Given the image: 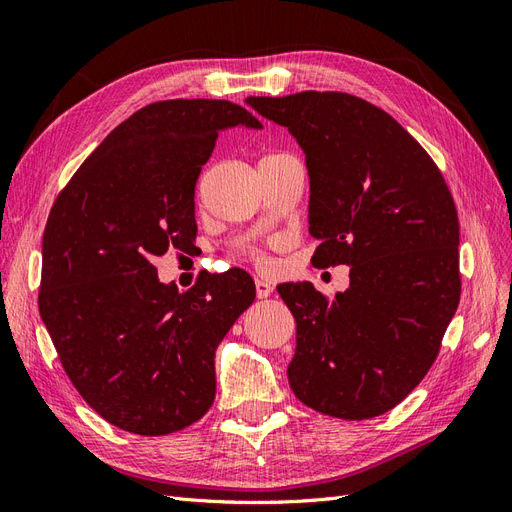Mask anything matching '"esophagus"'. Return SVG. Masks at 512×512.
Returning a JSON list of instances; mask_svg holds the SVG:
<instances>
[{
	"label": "esophagus",
	"instance_id": "obj_1",
	"mask_svg": "<svg viewBox=\"0 0 512 512\" xmlns=\"http://www.w3.org/2000/svg\"><path fill=\"white\" fill-rule=\"evenodd\" d=\"M271 292H273V286H271L269 282L256 280V297H258V299H267Z\"/></svg>",
	"mask_w": 512,
	"mask_h": 512
}]
</instances>
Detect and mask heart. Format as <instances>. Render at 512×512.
Masks as SVG:
<instances>
[{
    "label": "heart",
    "mask_w": 512,
    "mask_h": 512,
    "mask_svg": "<svg viewBox=\"0 0 512 512\" xmlns=\"http://www.w3.org/2000/svg\"><path fill=\"white\" fill-rule=\"evenodd\" d=\"M256 260H258V262H260V265H267V260H265V258H262V256H258V258H256Z\"/></svg>",
    "instance_id": "1"
}]
</instances>
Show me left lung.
<instances>
[{"label": "left lung", "instance_id": "left-lung-1", "mask_svg": "<svg viewBox=\"0 0 512 512\" xmlns=\"http://www.w3.org/2000/svg\"><path fill=\"white\" fill-rule=\"evenodd\" d=\"M297 138L309 173L316 267H350L324 297L282 284L297 322L288 382L305 406L346 421L380 416L436 361L461 294L459 220L429 153L382 108L342 91L245 100Z\"/></svg>", "mask_w": 512, "mask_h": 512}]
</instances>
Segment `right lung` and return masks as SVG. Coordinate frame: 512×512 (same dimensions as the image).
<instances>
[{"label": "right lung", "mask_w": 512, "mask_h": 512, "mask_svg": "<svg viewBox=\"0 0 512 512\" xmlns=\"http://www.w3.org/2000/svg\"><path fill=\"white\" fill-rule=\"evenodd\" d=\"M262 128L228 100H162L108 134L55 198L38 307L74 389L111 425L166 436L215 399V348L254 303L243 269L179 292L153 258L196 239L194 188L220 130Z\"/></svg>", "instance_id": "obj_1"}]
</instances>
